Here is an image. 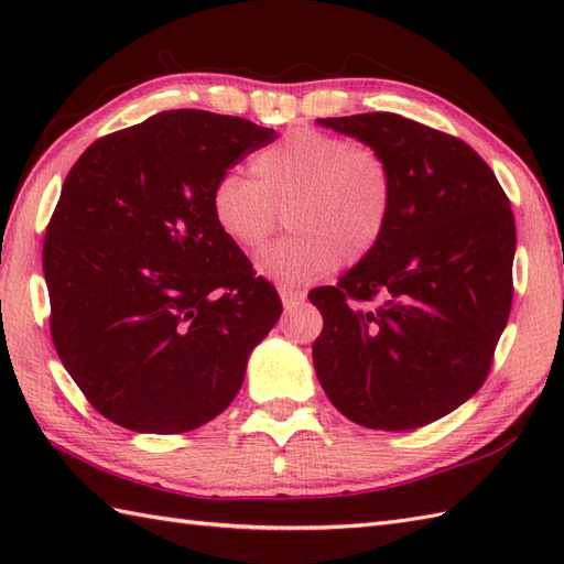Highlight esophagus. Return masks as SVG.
<instances>
[{
	"label": "esophagus",
	"mask_w": 564,
	"mask_h": 564,
	"mask_svg": "<svg viewBox=\"0 0 564 564\" xmlns=\"http://www.w3.org/2000/svg\"><path fill=\"white\" fill-rule=\"evenodd\" d=\"M279 295H281V303H283L285 310H291V307L301 305L305 301V293L303 291H295V289H281Z\"/></svg>",
	"instance_id": "esophagus-1"
}]
</instances>
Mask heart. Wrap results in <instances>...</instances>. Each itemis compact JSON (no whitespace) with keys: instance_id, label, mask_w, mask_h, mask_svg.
<instances>
[{"instance_id":"1","label":"heart","mask_w":564,"mask_h":564,"mask_svg":"<svg viewBox=\"0 0 564 564\" xmlns=\"http://www.w3.org/2000/svg\"><path fill=\"white\" fill-rule=\"evenodd\" d=\"M254 178L225 174L210 194V213L223 237L257 251L279 227L293 232L257 257L261 275L301 285L337 263L364 261L386 235L394 184L376 148L339 135L297 128L251 160Z\"/></svg>"}]
</instances>
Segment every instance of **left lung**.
<instances>
[{
    "label": "left lung",
    "mask_w": 564,
    "mask_h": 564,
    "mask_svg": "<svg viewBox=\"0 0 564 564\" xmlns=\"http://www.w3.org/2000/svg\"><path fill=\"white\" fill-rule=\"evenodd\" d=\"M388 160L386 235L337 285L310 293L325 319L313 364L351 422L410 431L485 382L511 310V203L463 140L398 113L317 118Z\"/></svg>",
    "instance_id": "1"
}]
</instances>
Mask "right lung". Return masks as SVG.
<instances>
[{
  "instance_id": "add662e5",
  "label": "right lung",
  "mask_w": 564,
  "mask_h": 564,
  "mask_svg": "<svg viewBox=\"0 0 564 564\" xmlns=\"http://www.w3.org/2000/svg\"><path fill=\"white\" fill-rule=\"evenodd\" d=\"M275 138L178 109L118 130L72 166L43 245L59 361L94 410L138 434H184L242 388L281 301L223 237L218 178Z\"/></svg>"
}]
</instances>
